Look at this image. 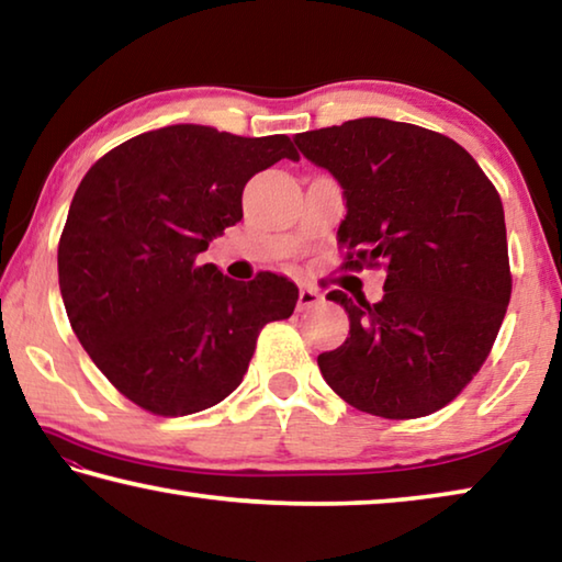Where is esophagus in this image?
<instances>
[{
	"label": "esophagus",
	"mask_w": 562,
	"mask_h": 562,
	"mask_svg": "<svg viewBox=\"0 0 562 562\" xmlns=\"http://www.w3.org/2000/svg\"><path fill=\"white\" fill-rule=\"evenodd\" d=\"M319 302H322L319 290L312 288V284H302V288H300V302H297V307H300V310H310V307H315V304H319Z\"/></svg>",
	"instance_id": "obj_1"
}]
</instances>
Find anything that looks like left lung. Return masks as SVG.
Listing matches in <instances>:
<instances>
[{"label":"left lung","mask_w":562,"mask_h":562,"mask_svg":"<svg viewBox=\"0 0 562 562\" xmlns=\"http://www.w3.org/2000/svg\"><path fill=\"white\" fill-rule=\"evenodd\" d=\"M294 144L347 198L345 270L386 272L382 302L331 290L349 337L317 357L359 412L418 418L479 374L510 302L506 217L496 186L443 133L389 119L307 131Z\"/></svg>","instance_id":"1"}]
</instances>
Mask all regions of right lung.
<instances>
[{
  "instance_id": "add662e5",
  "label": "right lung",
  "mask_w": 562,
  "mask_h": 562,
  "mask_svg": "<svg viewBox=\"0 0 562 562\" xmlns=\"http://www.w3.org/2000/svg\"><path fill=\"white\" fill-rule=\"evenodd\" d=\"M288 136L166 126L109 150L76 188L59 237L74 335L103 376L156 416H186L240 386L260 329L288 319L297 288L272 272L235 282L198 255L243 217V188Z\"/></svg>"
}]
</instances>
